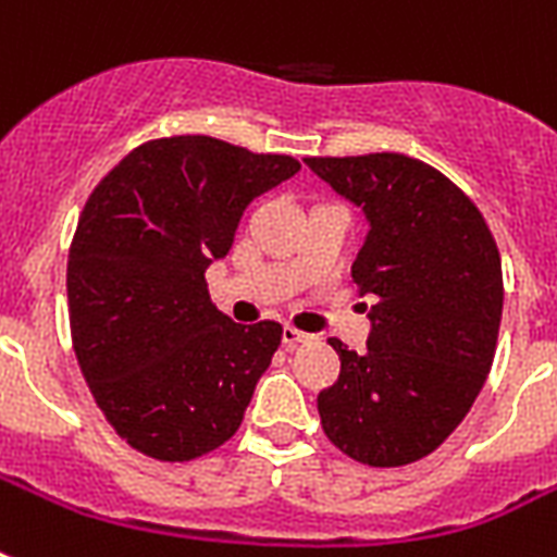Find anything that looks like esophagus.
<instances>
[{
	"instance_id": "34e87169",
	"label": "esophagus",
	"mask_w": 557,
	"mask_h": 557,
	"mask_svg": "<svg viewBox=\"0 0 557 557\" xmlns=\"http://www.w3.org/2000/svg\"><path fill=\"white\" fill-rule=\"evenodd\" d=\"M309 341H314L309 332H300L295 330V326H286V330H283V344H286V347H300V344H309Z\"/></svg>"
}]
</instances>
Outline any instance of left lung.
Wrapping results in <instances>:
<instances>
[{
  "label": "left lung",
  "instance_id": "left-lung-1",
  "mask_svg": "<svg viewBox=\"0 0 557 557\" xmlns=\"http://www.w3.org/2000/svg\"><path fill=\"white\" fill-rule=\"evenodd\" d=\"M306 164L364 210L352 280L375 297L367 352L330 338L341 375L318 396L323 433L356 462L410 466L457 431L492 370L500 251L474 201L424 161L370 152Z\"/></svg>",
  "mask_w": 557,
  "mask_h": 557
}]
</instances>
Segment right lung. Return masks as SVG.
Listing matches in <instances>:
<instances>
[{
	"label": "right lung",
	"mask_w": 557,
	"mask_h": 557,
	"mask_svg": "<svg viewBox=\"0 0 557 557\" xmlns=\"http://www.w3.org/2000/svg\"><path fill=\"white\" fill-rule=\"evenodd\" d=\"M300 170L210 135L135 147L91 190L69 248V323L83 379L126 445L187 462L225 445L283 341L210 304L243 210Z\"/></svg>",
	"instance_id": "1"
}]
</instances>
